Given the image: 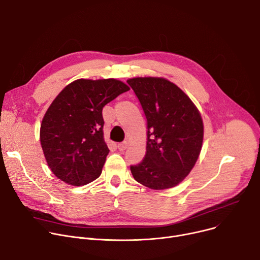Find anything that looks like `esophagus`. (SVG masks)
Wrapping results in <instances>:
<instances>
[{
  "instance_id": "34e87169",
  "label": "esophagus",
  "mask_w": 260,
  "mask_h": 260,
  "mask_svg": "<svg viewBox=\"0 0 260 260\" xmlns=\"http://www.w3.org/2000/svg\"><path fill=\"white\" fill-rule=\"evenodd\" d=\"M126 147H127V143L126 142H122V143H119L118 144V149L120 151H124L126 149Z\"/></svg>"
}]
</instances>
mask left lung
<instances>
[{"label": "left lung", "instance_id": "left-lung-1", "mask_svg": "<svg viewBox=\"0 0 260 260\" xmlns=\"http://www.w3.org/2000/svg\"><path fill=\"white\" fill-rule=\"evenodd\" d=\"M147 120L146 153L131 166L134 179L150 189L180 184L198 161L204 124L194 103L178 85L162 77L127 80Z\"/></svg>", "mask_w": 260, "mask_h": 260}]
</instances>
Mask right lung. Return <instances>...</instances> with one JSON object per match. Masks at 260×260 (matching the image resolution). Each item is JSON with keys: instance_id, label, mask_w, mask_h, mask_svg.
Here are the masks:
<instances>
[{"instance_id": "right-lung-1", "label": "right lung", "mask_w": 260, "mask_h": 260, "mask_svg": "<svg viewBox=\"0 0 260 260\" xmlns=\"http://www.w3.org/2000/svg\"><path fill=\"white\" fill-rule=\"evenodd\" d=\"M128 90L114 78L77 79L56 96L40 132L47 164L55 177L83 186L101 175L110 152L103 138L102 109Z\"/></svg>"}]
</instances>
